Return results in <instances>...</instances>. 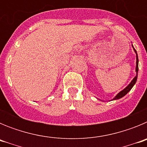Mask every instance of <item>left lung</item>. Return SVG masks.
I'll return each instance as SVG.
<instances>
[{
    "label": "left lung",
    "mask_w": 147,
    "mask_h": 147,
    "mask_svg": "<svg viewBox=\"0 0 147 147\" xmlns=\"http://www.w3.org/2000/svg\"><path fill=\"white\" fill-rule=\"evenodd\" d=\"M132 47H133V45H132ZM133 49H134L135 52L136 53V76H135V78L133 79V80H132V82H131L130 83H129V85H128V86L126 88H124L123 90H121V91L119 93H118L117 95H116V96L115 97V98H113V100L115 99H119V98H122L123 96H124L126 94H127L128 92L132 88V87L134 86V85L136 84V81H137V78H138V54H137V51H136V49H134V47H133Z\"/></svg>",
    "instance_id": "1"
}]
</instances>
